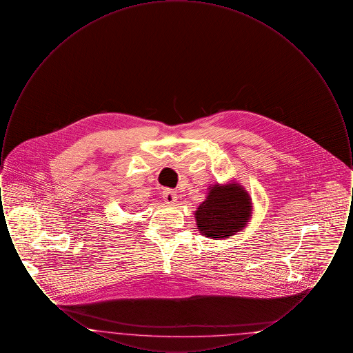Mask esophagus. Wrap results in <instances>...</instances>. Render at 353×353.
Instances as JSON below:
<instances>
[{
    "label": "esophagus",
    "instance_id": "esophagus-1",
    "mask_svg": "<svg viewBox=\"0 0 353 353\" xmlns=\"http://www.w3.org/2000/svg\"><path fill=\"white\" fill-rule=\"evenodd\" d=\"M163 199H164L165 203L172 205V203H174L176 200H177V194H176V192L173 189H164L163 190Z\"/></svg>",
    "mask_w": 353,
    "mask_h": 353
}]
</instances>
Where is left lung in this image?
<instances>
[{
  "label": "left lung",
  "mask_w": 353,
  "mask_h": 353,
  "mask_svg": "<svg viewBox=\"0 0 353 353\" xmlns=\"http://www.w3.org/2000/svg\"><path fill=\"white\" fill-rule=\"evenodd\" d=\"M252 213L249 194L236 184L214 185L196 212L197 226L208 238H226L239 232Z\"/></svg>",
  "instance_id": "left-lung-1"
}]
</instances>
